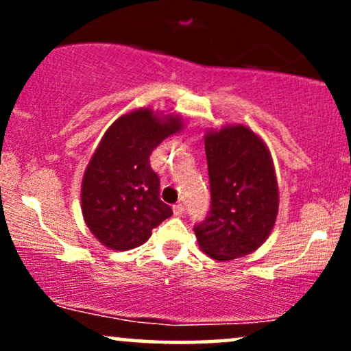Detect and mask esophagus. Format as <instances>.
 I'll return each mask as SVG.
<instances>
[{
  "label": "esophagus",
  "instance_id": "obj_1",
  "mask_svg": "<svg viewBox=\"0 0 351 351\" xmlns=\"http://www.w3.org/2000/svg\"><path fill=\"white\" fill-rule=\"evenodd\" d=\"M183 213H184V206L181 203L173 206V215H175V216H183Z\"/></svg>",
  "mask_w": 351,
  "mask_h": 351
}]
</instances>
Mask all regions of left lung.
I'll list each match as a JSON object with an SVG mask.
<instances>
[{"instance_id":"1","label":"left lung","mask_w":351,"mask_h":351,"mask_svg":"<svg viewBox=\"0 0 351 351\" xmlns=\"http://www.w3.org/2000/svg\"><path fill=\"white\" fill-rule=\"evenodd\" d=\"M211 209L195 226L199 249L216 261L244 257L271 234L279 213V186L267 145L245 125L204 135Z\"/></svg>"}]
</instances>
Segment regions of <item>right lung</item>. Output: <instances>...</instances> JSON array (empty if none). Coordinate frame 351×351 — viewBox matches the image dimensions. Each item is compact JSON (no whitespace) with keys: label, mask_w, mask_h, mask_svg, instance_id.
I'll use <instances>...</instances> for the list:
<instances>
[{"label":"right lung","mask_w":351,"mask_h":351,"mask_svg":"<svg viewBox=\"0 0 351 351\" xmlns=\"http://www.w3.org/2000/svg\"><path fill=\"white\" fill-rule=\"evenodd\" d=\"M183 130L176 114L136 108L115 120L100 140L82 178L80 201L87 228L112 251L142 245L152 229L173 215L160 199L152 152Z\"/></svg>","instance_id":"1"}]
</instances>
